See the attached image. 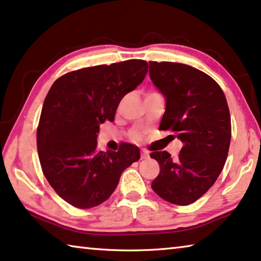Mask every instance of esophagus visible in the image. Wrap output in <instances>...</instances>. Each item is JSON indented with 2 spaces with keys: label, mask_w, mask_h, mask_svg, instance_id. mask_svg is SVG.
<instances>
[{
  "label": "esophagus",
  "mask_w": 261,
  "mask_h": 261,
  "mask_svg": "<svg viewBox=\"0 0 261 261\" xmlns=\"http://www.w3.org/2000/svg\"><path fill=\"white\" fill-rule=\"evenodd\" d=\"M148 156H150V154H148V153H147V152H145V151H143V152H142V155H140V158H142V159H147V158H148Z\"/></svg>",
  "instance_id": "34e87169"
}]
</instances>
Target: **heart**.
Wrapping results in <instances>:
<instances>
[{"label":"heart","instance_id":"b5f03b06","mask_svg":"<svg viewBox=\"0 0 261 261\" xmlns=\"http://www.w3.org/2000/svg\"><path fill=\"white\" fill-rule=\"evenodd\" d=\"M135 138H138V135H135Z\"/></svg>","mask_w":261,"mask_h":261}]
</instances>
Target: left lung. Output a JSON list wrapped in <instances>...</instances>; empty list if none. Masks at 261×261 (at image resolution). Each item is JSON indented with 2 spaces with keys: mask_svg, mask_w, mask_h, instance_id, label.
Masks as SVG:
<instances>
[{
  "mask_svg": "<svg viewBox=\"0 0 261 261\" xmlns=\"http://www.w3.org/2000/svg\"><path fill=\"white\" fill-rule=\"evenodd\" d=\"M150 77L166 101L159 130H172L184 143L173 159L153 152L159 175L152 189L169 203L187 205L215 184L224 167L231 140V119L225 95L208 74L179 63L150 61Z\"/></svg>",
  "mask_w": 261,
  "mask_h": 261,
  "instance_id": "left-lung-1",
  "label": "left lung"
}]
</instances>
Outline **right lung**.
I'll list each match as a JSON object with an SVG mask.
<instances>
[{"label": "right lung", "instance_id": "right-lung-1", "mask_svg": "<svg viewBox=\"0 0 261 261\" xmlns=\"http://www.w3.org/2000/svg\"><path fill=\"white\" fill-rule=\"evenodd\" d=\"M147 63L132 59L69 72L55 81L45 97L37 129V148L45 177L75 208L108 200L123 171L140 158L139 148L123 143L117 152L98 151L100 124L113 122L127 93L146 76Z\"/></svg>", "mask_w": 261, "mask_h": 261}]
</instances>
